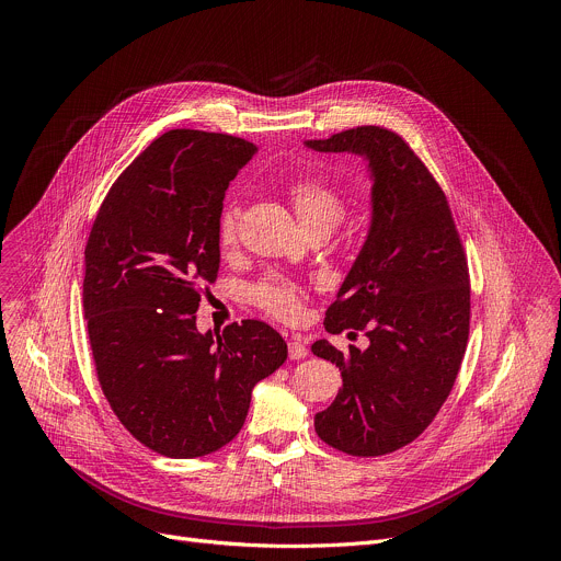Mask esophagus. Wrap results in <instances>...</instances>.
<instances>
[{"label": "esophagus", "instance_id": "obj_1", "mask_svg": "<svg viewBox=\"0 0 561 561\" xmlns=\"http://www.w3.org/2000/svg\"><path fill=\"white\" fill-rule=\"evenodd\" d=\"M306 355H308L306 344H304L299 337H293V340L288 342V357H290V359H304Z\"/></svg>", "mask_w": 561, "mask_h": 561}]
</instances>
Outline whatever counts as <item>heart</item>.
<instances>
[{"label":"heart","mask_w":561,"mask_h":561,"mask_svg":"<svg viewBox=\"0 0 561 561\" xmlns=\"http://www.w3.org/2000/svg\"><path fill=\"white\" fill-rule=\"evenodd\" d=\"M290 202L295 206L299 221L306 226V230L317 228V226L331 230L344 215L342 195L327 180L306 178V180L295 182L290 186ZM239 219H242V206H239L237 197H230L219 215L221 244L228 247L234 242ZM251 297L266 312H271L279 319H295L301 312L306 290L288 277L268 275L251 288Z\"/></svg>","instance_id":"1"}]
</instances>
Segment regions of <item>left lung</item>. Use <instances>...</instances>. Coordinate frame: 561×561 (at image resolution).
Returning a JSON list of instances; mask_svg holds the SVG:
<instances>
[{
  "label": "left lung",
  "instance_id": "obj_1",
  "mask_svg": "<svg viewBox=\"0 0 561 561\" xmlns=\"http://www.w3.org/2000/svg\"><path fill=\"white\" fill-rule=\"evenodd\" d=\"M304 146L364 157L373 182L364 247L324 319L370 344L310 346L342 373L314 431L342 453L386 455L420 437L453 390L470 322L466 255L444 191L397 133L357 126Z\"/></svg>",
  "mask_w": 561,
  "mask_h": 561
}]
</instances>
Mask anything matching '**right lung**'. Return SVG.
Masks as SVG:
<instances>
[{"instance_id":"obj_1","label":"right lung","mask_w":561,"mask_h":561,"mask_svg":"<svg viewBox=\"0 0 561 561\" xmlns=\"http://www.w3.org/2000/svg\"><path fill=\"white\" fill-rule=\"evenodd\" d=\"M257 146L175 128L108 191L87 244L84 317L102 390L150 450L193 459L242 431L257 381L288 357L260 319L199 333L202 293L219 273V215Z\"/></svg>"}]
</instances>
